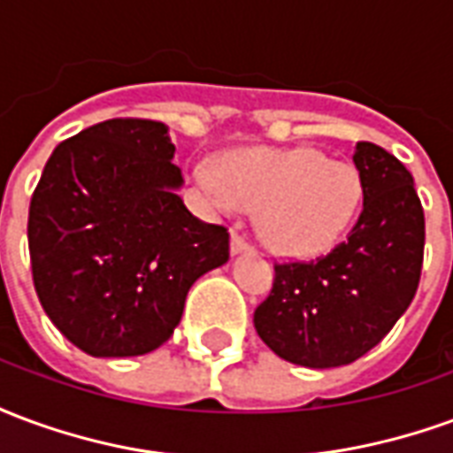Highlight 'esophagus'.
<instances>
[{"instance_id": "34e87169", "label": "esophagus", "mask_w": 453, "mask_h": 453, "mask_svg": "<svg viewBox=\"0 0 453 453\" xmlns=\"http://www.w3.org/2000/svg\"><path fill=\"white\" fill-rule=\"evenodd\" d=\"M250 250H252V247H250V242H247L240 233H233V235H230V255H242V252H250Z\"/></svg>"}]
</instances>
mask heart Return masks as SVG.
Here are the masks:
<instances>
[{
  "instance_id": "1",
  "label": "heart",
  "mask_w": 453,
  "mask_h": 453,
  "mask_svg": "<svg viewBox=\"0 0 453 453\" xmlns=\"http://www.w3.org/2000/svg\"><path fill=\"white\" fill-rule=\"evenodd\" d=\"M198 188L218 206L259 211L257 230L272 252L305 259L330 250L359 206L361 184L344 162L323 152L240 150L220 167L196 165Z\"/></svg>"
}]
</instances>
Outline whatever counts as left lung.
Instances as JSON below:
<instances>
[{
    "label": "left lung",
    "instance_id": "1",
    "mask_svg": "<svg viewBox=\"0 0 453 453\" xmlns=\"http://www.w3.org/2000/svg\"><path fill=\"white\" fill-rule=\"evenodd\" d=\"M364 206L330 255L274 266L255 330L276 357L333 369L373 349L415 298L425 213L405 165L373 142L354 145Z\"/></svg>",
    "mask_w": 453,
    "mask_h": 453
}]
</instances>
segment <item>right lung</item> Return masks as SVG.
<instances>
[{
    "label": "right lung",
    "instance_id": "1",
    "mask_svg": "<svg viewBox=\"0 0 453 453\" xmlns=\"http://www.w3.org/2000/svg\"><path fill=\"white\" fill-rule=\"evenodd\" d=\"M159 120L111 119L65 140L28 208L35 294L60 333L92 357L157 349L188 288L227 262V230L191 216Z\"/></svg>",
    "mask_w": 453,
    "mask_h": 453
}]
</instances>
